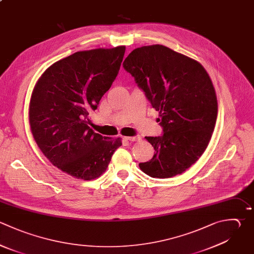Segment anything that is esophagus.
<instances>
[{
  "label": "esophagus",
  "mask_w": 254,
  "mask_h": 254,
  "mask_svg": "<svg viewBox=\"0 0 254 254\" xmlns=\"http://www.w3.org/2000/svg\"><path fill=\"white\" fill-rule=\"evenodd\" d=\"M125 138V140H127V141H132V142H134V141H140L141 140V136H139V135H137V136H132V137H124Z\"/></svg>",
  "instance_id": "34e87169"
}]
</instances>
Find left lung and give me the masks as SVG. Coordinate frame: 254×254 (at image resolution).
Segmentation results:
<instances>
[{
	"instance_id": "1",
	"label": "left lung",
	"mask_w": 254,
	"mask_h": 254,
	"mask_svg": "<svg viewBox=\"0 0 254 254\" xmlns=\"http://www.w3.org/2000/svg\"><path fill=\"white\" fill-rule=\"evenodd\" d=\"M123 67L160 112L163 128L161 136L145 137L155 153L140 169L160 179L182 174L202 155L214 129L217 100L207 72L196 61L161 45L134 50Z\"/></svg>"
}]
</instances>
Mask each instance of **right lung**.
Returning a JSON list of instances; mask_svg holds the SVG:
<instances>
[{"label": "right lung", "mask_w": 254, "mask_h": 254, "mask_svg": "<svg viewBox=\"0 0 254 254\" xmlns=\"http://www.w3.org/2000/svg\"><path fill=\"white\" fill-rule=\"evenodd\" d=\"M125 47L77 52L51 65L39 79L30 104L34 138L53 165L82 180L102 175L120 138L88 126L90 111L118 75Z\"/></svg>", "instance_id": "add662e5"}]
</instances>
